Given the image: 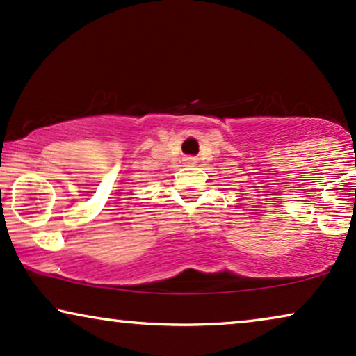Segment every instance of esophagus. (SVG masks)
<instances>
[{"label": "esophagus", "instance_id": "34e87169", "mask_svg": "<svg viewBox=\"0 0 356 356\" xmlns=\"http://www.w3.org/2000/svg\"><path fill=\"white\" fill-rule=\"evenodd\" d=\"M186 164H193V157H187Z\"/></svg>", "mask_w": 356, "mask_h": 356}]
</instances>
